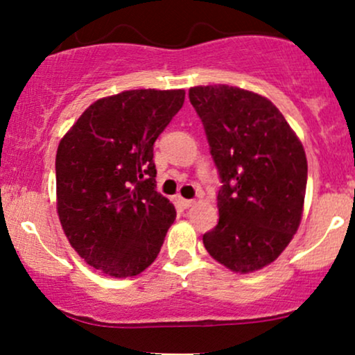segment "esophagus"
<instances>
[{
  "label": "esophagus",
  "instance_id": "34e87169",
  "mask_svg": "<svg viewBox=\"0 0 355 355\" xmlns=\"http://www.w3.org/2000/svg\"><path fill=\"white\" fill-rule=\"evenodd\" d=\"M178 203H180L183 209H190V207L193 205L195 202L190 200V198H182V197H178Z\"/></svg>",
  "mask_w": 355,
  "mask_h": 355
}]
</instances>
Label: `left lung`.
I'll list each match as a JSON object with an SVG mask.
<instances>
[{
    "label": "left lung",
    "instance_id": "left-lung-1",
    "mask_svg": "<svg viewBox=\"0 0 355 355\" xmlns=\"http://www.w3.org/2000/svg\"><path fill=\"white\" fill-rule=\"evenodd\" d=\"M189 98L222 182L218 223L203 235V245L230 270H259L299 229L307 187L304 146L266 96L209 85L190 88Z\"/></svg>",
    "mask_w": 355,
    "mask_h": 355
}]
</instances>
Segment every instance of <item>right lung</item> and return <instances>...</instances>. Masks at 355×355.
<instances>
[{
	"label": "right lung",
	"instance_id": "obj_1",
	"mask_svg": "<svg viewBox=\"0 0 355 355\" xmlns=\"http://www.w3.org/2000/svg\"><path fill=\"white\" fill-rule=\"evenodd\" d=\"M183 89H128L85 110L56 152V209L88 266L133 277L152 266L177 211L157 191L153 144Z\"/></svg>",
	"mask_w": 355,
	"mask_h": 355
}]
</instances>
